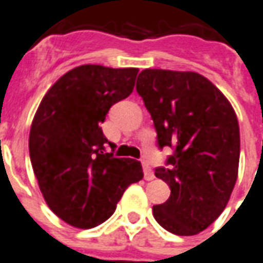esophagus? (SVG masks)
<instances>
[{"instance_id": "obj_1", "label": "esophagus", "mask_w": 263, "mask_h": 263, "mask_svg": "<svg viewBox=\"0 0 263 263\" xmlns=\"http://www.w3.org/2000/svg\"><path fill=\"white\" fill-rule=\"evenodd\" d=\"M143 171H144V178H146L147 181H150L154 178V173H153L152 167L148 165L147 161H143Z\"/></svg>"}]
</instances>
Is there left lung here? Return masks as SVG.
Masks as SVG:
<instances>
[{
    "label": "left lung",
    "instance_id": "left-lung-1",
    "mask_svg": "<svg viewBox=\"0 0 263 263\" xmlns=\"http://www.w3.org/2000/svg\"><path fill=\"white\" fill-rule=\"evenodd\" d=\"M136 89L157 130L158 146L176 153L156 177L168 184L170 198L153 206L171 234H200L230 201L239 165L236 113L211 81L197 72L144 69Z\"/></svg>",
    "mask_w": 263,
    "mask_h": 263
}]
</instances>
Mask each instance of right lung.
<instances>
[{"instance_id":"obj_1","label":"right lung","mask_w":263,"mask_h":263,"mask_svg":"<svg viewBox=\"0 0 263 263\" xmlns=\"http://www.w3.org/2000/svg\"><path fill=\"white\" fill-rule=\"evenodd\" d=\"M137 68L82 65L46 92L29 132V157L53 214L89 230L113 215L126 188L143 178L140 161L103 152L100 123L133 92Z\"/></svg>"}]
</instances>
